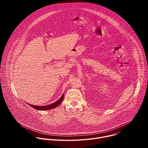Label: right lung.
<instances>
[{
  "label": "right lung",
  "instance_id": "right-lung-1",
  "mask_svg": "<svg viewBox=\"0 0 148 148\" xmlns=\"http://www.w3.org/2000/svg\"><path fill=\"white\" fill-rule=\"evenodd\" d=\"M63 99H64V94H62L61 97L58 101L55 102L54 103H51L48 105H46V106H37V105H33L29 104V103H27V104L29 105L30 107H33V108H34L36 110H40V111L49 110H51L53 108H54L58 107V105L61 103V102L62 101Z\"/></svg>",
  "mask_w": 148,
  "mask_h": 148
}]
</instances>
